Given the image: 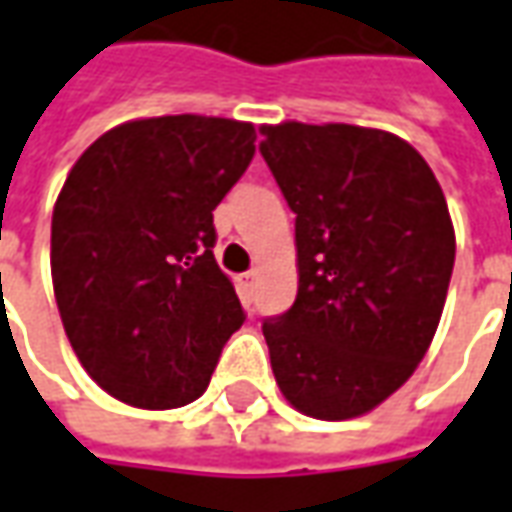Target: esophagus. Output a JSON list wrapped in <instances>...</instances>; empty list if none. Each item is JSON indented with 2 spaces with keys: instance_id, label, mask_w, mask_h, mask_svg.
I'll return each mask as SVG.
<instances>
[{
  "instance_id": "34e87169",
  "label": "esophagus",
  "mask_w": 512,
  "mask_h": 512,
  "mask_svg": "<svg viewBox=\"0 0 512 512\" xmlns=\"http://www.w3.org/2000/svg\"><path fill=\"white\" fill-rule=\"evenodd\" d=\"M235 283H238V291H241V297H252L257 288V274L255 271H246V274H238L235 277Z\"/></svg>"
}]
</instances>
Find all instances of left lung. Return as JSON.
I'll use <instances>...</instances> for the list:
<instances>
[{
    "mask_svg": "<svg viewBox=\"0 0 512 512\" xmlns=\"http://www.w3.org/2000/svg\"><path fill=\"white\" fill-rule=\"evenodd\" d=\"M260 154L297 215V300L263 322L277 387L319 420L367 415L429 350L454 269L440 182L406 139L288 120Z\"/></svg>",
    "mask_w": 512,
    "mask_h": 512,
    "instance_id": "left-lung-1",
    "label": "left lung"
}]
</instances>
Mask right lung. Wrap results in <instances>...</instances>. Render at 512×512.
<instances>
[{
    "mask_svg": "<svg viewBox=\"0 0 512 512\" xmlns=\"http://www.w3.org/2000/svg\"><path fill=\"white\" fill-rule=\"evenodd\" d=\"M255 156V125L173 114L117 125L72 165L52 210L58 314L83 370L137 409L210 384L243 325L212 210Z\"/></svg>",
    "mask_w": 512,
    "mask_h": 512,
    "instance_id": "add662e5",
    "label": "right lung"
}]
</instances>
